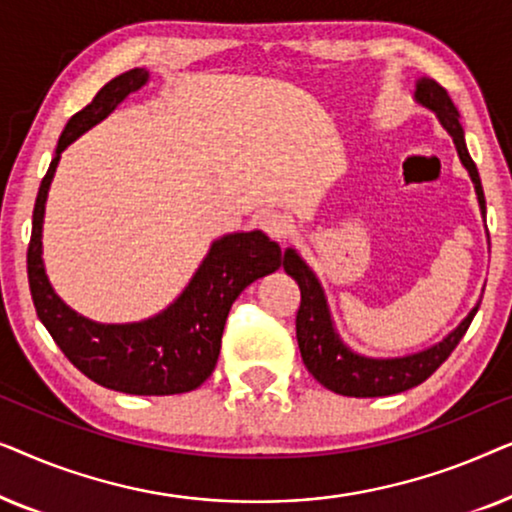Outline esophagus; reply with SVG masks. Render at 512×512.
<instances>
[{
    "instance_id": "esophagus-1",
    "label": "esophagus",
    "mask_w": 512,
    "mask_h": 512,
    "mask_svg": "<svg viewBox=\"0 0 512 512\" xmlns=\"http://www.w3.org/2000/svg\"><path fill=\"white\" fill-rule=\"evenodd\" d=\"M261 228H263L265 233H268L270 237H275L277 242H284L286 237L291 235L293 223H291V219H289V216H286V214L268 212V214H263V219H261Z\"/></svg>"
}]
</instances>
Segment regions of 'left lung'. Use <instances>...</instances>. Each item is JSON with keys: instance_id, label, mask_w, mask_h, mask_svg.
<instances>
[{"instance_id": "obj_1", "label": "left lung", "mask_w": 512, "mask_h": 512, "mask_svg": "<svg viewBox=\"0 0 512 512\" xmlns=\"http://www.w3.org/2000/svg\"><path fill=\"white\" fill-rule=\"evenodd\" d=\"M415 100L422 104V107L436 111L440 125L450 132L461 163H464L468 174H471L475 193H478L480 212L485 216L487 207L478 167H475L471 153L466 149L464 128H461L459 123V111L450 100V95H447V90L433 79H419ZM284 270L286 275H291L300 286L296 338L305 368L310 370L314 380L319 384H324L326 389H331L335 394L342 396H391L422 384L426 377L436 373L440 363L454 352V347H457L459 340L464 338V333L468 331V326H471L475 312H478L480 307L475 305L473 310L468 312V317L461 321L447 338H443V342L424 349V352L398 356V359H370V356L352 352V349L340 340V335L335 333L324 289H321L319 279L314 277L310 265L296 254V249L284 251Z\"/></svg>"}]
</instances>
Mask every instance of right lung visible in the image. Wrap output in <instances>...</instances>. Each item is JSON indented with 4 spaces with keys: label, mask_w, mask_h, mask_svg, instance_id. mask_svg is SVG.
<instances>
[{
    "label": "right lung",
    "mask_w": 512,
    "mask_h": 512,
    "mask_svg": "<svg viewBox=\"0 0 512 512\" xmlns=\"http://www.w3.org/2000/svg\"><path fill=\"white\" fill-rule=\"evenodd\" d=\"M146 81L149 72L142 67L116 76L67 121L34 202L27 279L41 324L83 375L123 394L170 396L198 389L212 375L230 305L251 282L282 265V249L261 230L223 235L184 293L167 310L137 324H97L55 296L41 258V226L60 153Z\"/></svg>",
    "instance_id": "obj_1"
}]
</instances>
